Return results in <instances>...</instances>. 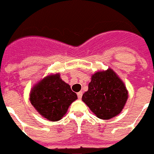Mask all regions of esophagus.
Returning a JSON list of instances; mask_svg holds the SVG:
<instances>
[{
  "label": "esophagus",
  "mask_w": 154,
  "mask_h": 154,
  "mask_svg": "<svg viewBox=\"0 0 154 154\" xmlns=\"http://www.w3.org/2000/svg\"><path fill=\"white\" fill-rule=\"evenodd\" d=\"M82 94H83V93L81 91H80L77 93V97H78L79 99H81V97H82Z\"/></svg>",
  "instance_id": "obj_1"
}]
</instances>
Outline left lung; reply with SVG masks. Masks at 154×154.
I'll use <instances>...</instances> for the list:
<instances>
[{
  "mask_svg": "<svg viewBox=\"0 0 154 154\" xmlns=\"http://www.w3.org/2000/svg\"><path fill=\"white\" fill-rule=\"evenodd\" d=\"M128 91L113 69L97 71L91 76L88 91L82 96V101L94 114L101 119H110L123 109Z\"/></svg>",
  "mask_w": 154,
  "mask_h": 154,
  "instance_id": "8db88e82",
  "label": "left lung"
}]
</instances>
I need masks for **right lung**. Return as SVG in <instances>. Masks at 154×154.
Returning <instances> with one entry per match:
<instances>
[{
    "instance_id": "add662e5",
    "label": "right lung",
    "mask_w": 154,
    "mask_h": 154,
    "mask_svg": "<svg viewBox=\"0 0 154 154\" xmlns=\"http://www.w3.org/2000/svg\"><path fill=\"white\" fill-rule=\"evenodd\" d=\"M77 99L60 73L51 74L37 83L30 93V102L37 112L51 122L60 120L72 102Z\"/></svg>"
}]
</instances>
